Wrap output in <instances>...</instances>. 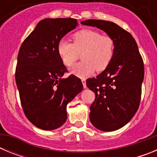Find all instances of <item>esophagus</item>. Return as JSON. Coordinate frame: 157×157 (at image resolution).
<instances>
[{"mask_svg":"<svg viewBox=\"0 0 157 157\" xmlns=\"http://www.w3.org/2000/svg\"><path fill=\"white\" fill-rule=\"evenodd\" d=\"M82 85L84 88H86V82L85 79H82Z\"/></svg>","mask_w":157,"mask_h":157,"instance_id":"obj_1","label":"esophagus"}]
</instances>
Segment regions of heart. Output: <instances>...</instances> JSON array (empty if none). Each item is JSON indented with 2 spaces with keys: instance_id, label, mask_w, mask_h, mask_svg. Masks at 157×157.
<instances>
[{
  "instance_id": "obj_1",
  "label": "heart",
  "mask_w": 157,
  "mask_h": 157,
  "mask_svg": "<svg viewBox=\"0 0 157 157\" xmlns=\"http://www.w3.org/2000/svg\"><path fill=\"white\" fill-rule=\"evenodd\" d=\"M73 43L60 40L57 45V53L67 67L74 65L81 53L82 62L72 67L71 72L80 78H86L94 71H102L110 64L115 51V42L112 37L102 35L98 31L85 29L72 36Z\"/></svg>"
}]
</instances>
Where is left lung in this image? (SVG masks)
Segmentation results:
<instances>
[{
  "instance_id": "8db88e82",
  "label": "left lung",
  "mask_w": 157,
  "mask_h": 157,
  "mask_svg": "<svg viewBox=\"0 0 157 157\" xmlns=\"http://www.w3.org/2000/svg\"><path fill=\"white\" fill-rule=\"evenodd\" d=\"M82 25L104 30L115 42L110 64L96 78L86 80L95 93L90 120L100 130L113 131L125 126L139 107L144 79L143 59L133 36L112 22L87 19Z\"/></svg>"
}]
</instances>
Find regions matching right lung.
Segmentation results:
<instances>
[{
  "mask_svg": "<svg viewBox=\"0 0 157 157\" xmlns=\"http://www.w3.org/2000/svg\"><path fill=\"white\" fill-rule=\"evenodd\" d=\"M77 26L72 18L42 19L19 48L16 82L21 105L29 121L42 130L61 127L67 105L82 90L78 78H63L67 71L57 53L58 42Z\"/></svg>",
  "mask_w": 157,
  "mask_h": 157,
  "instance_id": "right-lung-1",
  "label": "right lung"
}]
</instances>
